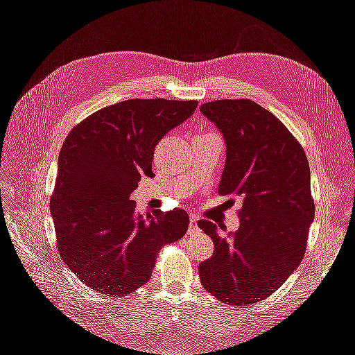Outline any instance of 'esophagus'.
I'll return each instance as SVG.
<instances>
[{"instance_id":"esophagus-1","label":"esophagus","mask_w":355,"mask_h":355,"mask_svg":"<svg viewBox=\"0 0 355 355\" xmlns=\"http://www.w3.org/2000/svg\"><path fill=\"white\" fill-rule=\"evenodd\" d=\"M197 220H198V219L194 216V214H191V216H189V228H188L189 235H191V234H194V232H198Z\"/></svg>"}]
</instances>
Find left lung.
<instances>
[{
    "label": "left lung",
    "mask_w": 355,
    "mask_h": 355,
    "mask_svg": "<svg viewBox=\"0 0 355 355\" xmlns=\"http://www.w3.org/2000/svg\"><path fill=\"white\" fill-rule=\"evenodd\" d=\"M200 111L227 144L219 194L243 200L234 234L198 222L214 244L198 266L200 280L223 304L252 305L280 288L304 259L315 213L309 164L287 127L250 99L207 102Z\"/></svg>",
    "instance_id": "1"
}]
</instances>
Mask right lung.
<instances>
[{"instance_id":"obj_1","label":"right lung","mask_w":355,"mask_h":355,"mask_svg":"<svg viewBox=\"0 0 355 355\" xmlns=\"http://www.w3.org/2000/svg\"><path fill=\"white\" fill-rule=\"evenodd\" d=\"M197 101L130 99L75 125L59 154L50 210L59 254L85 286L110 296L151 278L163 245L185 235V210L142 216L130 200L151 176L157 144L197 110Z\"/></svg>"}]
</instances>
